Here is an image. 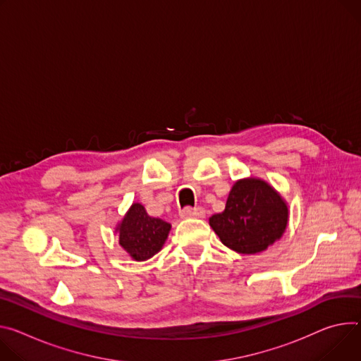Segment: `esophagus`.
I'll list each match as a JSON object with an SVG mask.
<instances>
[{
    "instance_id": "1",
    "label": "esophagus",
    "mask_w": 361,
    "mask_h": 361,
    "mask_svg": "<svg viewBox=\"0 0 361 361\" xmlns=\"http://www.w3.org/2000/svg\"><path fill=\"white\" fill-rule=\"evenodd\" d=\"M206 212L202 207H184L180 212V216L183 219H190V217H204Z\"/></svg>"
}]
</instances>
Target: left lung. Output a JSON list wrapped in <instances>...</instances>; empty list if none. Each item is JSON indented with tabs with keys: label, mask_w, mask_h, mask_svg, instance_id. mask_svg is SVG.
I'll list each match as a JSON object with an SVG mask.
<instances>
[{
	"label": "left lung",
	"mask_w": 361,
	"mask_h": 361,
	"mask_svg": "<svg viewBox=\"0 0 361 361\" xmlns=\"http://www.w3.org/2000/svg\"><path fill=\"white\" fill-rule=\"evenodd\" d=\"M288 207L265 181L239 180L232 187L221 213L210 217V226L221 243L243 255L265 250L282 236Z\"/></svg>",
	"instance_id": "8db88e82"
}]
</instances>
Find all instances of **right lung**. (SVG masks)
<instances>
[{
    "label": "right lung",
    "mask_w": 361,
    "mask_h": 361,
    "mask_svg": "<svg viewBox=\"0 0 361 361\" xmlns=\"http://www.w3.org/2000/svg\"><path fill=\"white\" fill-rule=\"evenodd\" d=\"M171 224L151 217L140 203L133 204L118 226L119 245L135 260H147L161 250Z\"/></svg>",
    "instance_id": "1"
}]
</instances>
